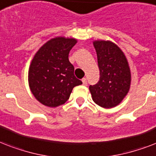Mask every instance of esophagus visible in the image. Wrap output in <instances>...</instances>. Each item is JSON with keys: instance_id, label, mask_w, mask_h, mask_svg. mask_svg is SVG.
I'll use <instances>...</instances> for the list:
<instances>
[{"instance_id": "esophagus-1", "label": "esophagus", "mask_w": 156, "mask_h": 156, "mask_svg": "<svg viewBox=\"0 0 156 156\" xmlns=\"http://www.w3.org/2000/svg\"><path fill=\"white\" fill-rule=\"evenodd\" d=\"M82 82H83V84H84V85H87L86 78H83V79H82Z\"/></svg>"}]
</instances>
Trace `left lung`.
<instances>
[{
    "instance_id": "8db88e82",
    "label": "left lung",
    "mask_w": 156,
    "mask_h": 156,
    "mask_svg": "<svg viewBox=\"0 0 156 156\" xmlns=\"http://www.w3.org/2000/svg\"><path fill=\"white\" fill-rule=\"evenodd\" d=\"M100 72L99 80L89 85L94 102L103 108L119 105L130 88L131 73L127 58L122 50L113 42H94Z\"/></svg>"
}]
</instances>
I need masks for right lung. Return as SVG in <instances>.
<instances>
[{
    "label": "right lung",
    "mask_w": 156,
    "mask_h": 156,
    "mask_svg": "<svg viewBox=\"0 0 156 156\" xmlns=\"http://www.w3.org/2000/svg\"><path fill=\"white\" fill-rule=\"evenodd\" d=\"M74 38L56 37L40 48L32 59L28 83L32 94L44 106L64 104L75 86L82 84L74 75L68 54L76 44Z\"/></svg>",
    "instance_id": "add662e5"
}]
</instances>
